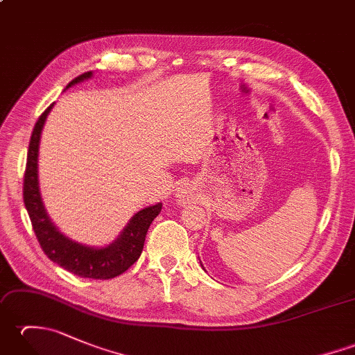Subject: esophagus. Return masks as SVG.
<instances>
[{"label": "esophagus", "mask_w": 355, "mask_h": 355, "mask_svg": "<svg viewBox=\"0 0 355 355\" xmlns=\"http://www.w3.org/2000/svg\"><path fill=\"white\" fill-rule=\"evenodd\" d=\"M177 198L182 205H189L195 198H197V189L191 183H183L180 184L177 189Z\"/></svg>", "instance_id": "34e87169"}]
</instances>
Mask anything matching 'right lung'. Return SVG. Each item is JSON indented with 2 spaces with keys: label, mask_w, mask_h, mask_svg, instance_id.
Instances as JSON below:
<instances>
[{
  "label": "right lung",
  "mask_w": 355,
  "mask_h": 355,
  "mask_svg": "<svg viewBox=\"0 0 355 355\" xmlns=\"http://www.w3.org/2000/svg\"><path fill=\"white\" fill-rule=\"evenodd\" d=\"M92 76V71L80 74L76 79H73L67 88ZM53 105L55 103H51L37 119L32 137H30L24 173V191H22L30 221H32L35 235L40 241L44 253L53 262H56L58 266L80 277L112 279L125 273L140 258L148 229L150 223L154 221V218L160 214L162 202L141 209L140 212L135 214L119 238L107 247L97 248L79 244L59 232L56 225L51 223L47 212H45L40 192V182H37V155H40L41 132Z\"/></svg>",
  "instance_id": "obj_1"
}]
</instances>
